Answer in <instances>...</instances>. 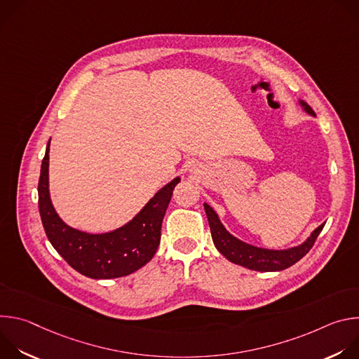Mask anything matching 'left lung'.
Masks as SVG:
<instances>
[{
    "label": "left lung",
    "mask_w": 359,
    "mask_h": 359,
    "mask_svg": "<svg viewBox=\"0 0 359 359\" xmlns=\"http://www.w3.org/2000/svg\"><path fill=\"white\" fill-rule=\"evenodd\" d=\"M298 105L305 114L316 116L311 107L302 99H298ZM203 206H204V210H206V216H208L210 231H212V238L216 248L229 262L254 271H264V273L281 271L291 267L311 250L318 234L324 229V224L318 226L301 244L290 248H281V250L264 248V247L252 245L233 236L224 227L219 215L209 203L204 201Z\"/></svg>",
    "instance_id": "obj_1"
}]
</instances>
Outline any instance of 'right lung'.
I'll use <instances>...</instances> for the list:
<instances>
[{
  "label": "right lung",
  "mask_w": 359,
  "mask_h": 359,
  "mask_svg": "<svg viewBox=\"0 0 359 359\" xmlns=\"http://www.w3.org/2000/svg\"><path fill=\"white\" fill-rule=\"evenodd\" d=\"M49 143L50 139L38 183L39 215L49 243L72 269L95 280L125 277L147 264L159 247L162 222L180 177L165 184L123 226L105 233L83 231L67 224L50 200Z\"/></svg>",
  "instance_id": "right-lung-1"
}]
</instances>
